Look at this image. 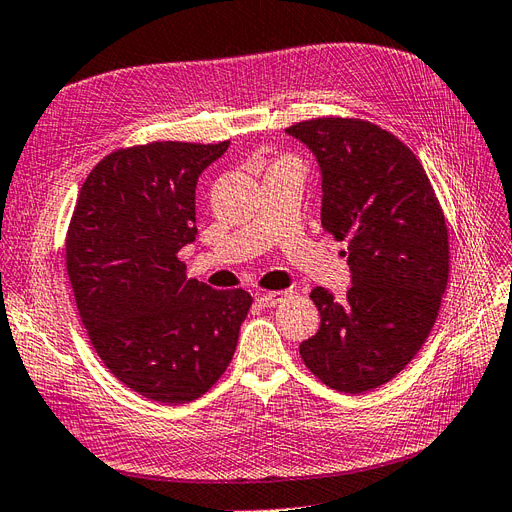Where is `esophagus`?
I'll list each match as a JSON object with an SVG mask.
<instances>
[{"label":"esophagus","mask_w":512,"mask_h":512,"mask_svg":"<svg viewBox=\"0 0 512 512\" xmlns=\"http://www.w3.org/2000/svg\"><path fill=\"white\" fill-rule=\"evenodd\" d=\"M288 297V290H277V292H260L256 294V301L262 307H275L277 303H282Z\"/></svg>","instance_id":"esophagus-1"}]
</instances>
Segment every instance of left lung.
Returning <instances> with one entry per match:
<instances>
[{"instance_id": "1", "label": "left lung", "mask_w": 512, "mask_h": 512, "mask_svg": "<svg viewBox=\"0 0 512 512\" xmlns=\"http://www.w3.org/2000/svg\"><path fill=\"white\" fill-rule=\"evenodd\" d=\"M322 175V228L348 241L352 286L312 301L320 329L299 346L312 374L342 393L389 382L421 350L448 282V228L425 168L391 132L363 119L320 117L286 128Z\"/></svg>"}]
</instances>
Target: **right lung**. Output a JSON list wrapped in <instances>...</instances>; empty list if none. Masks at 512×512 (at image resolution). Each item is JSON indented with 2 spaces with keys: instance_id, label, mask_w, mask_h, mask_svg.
Returning <instances> with one entry per match:
<instances>
[{
  "instance_id": "right-lung-1",
  "label": "right lung",
  "mask_w": 512,
  "mask_h": 512,
  "mask_svg": "<svg viewBox=\"0 0 512 512\" xmlns=\"http://www.w3.org/2000/svg\"><path fill=\"white\" fill-rule=\"evenodd\" d=\"M230 141H153L117 149L85 179L66 237L81 322L128 389L188 404L220 380L252 297L188 280L179 250L196 239V181Z\"/></svg>"
}]
</instances>
